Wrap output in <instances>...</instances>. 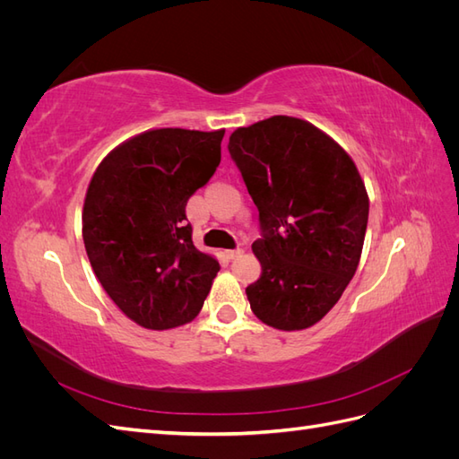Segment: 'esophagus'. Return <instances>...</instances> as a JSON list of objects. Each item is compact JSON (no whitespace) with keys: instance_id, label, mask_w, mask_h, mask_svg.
<instances>
[{"instance_id":"34e87169","label":"esophagus","mask_w":459,"mask_h":459,"mask_svg":"<svg viewBox=\"0 0 459 459\" xmlns=\"http://www.w3.org/2000/svg\"><path fill=\"white\" fill-rule=\"evenodd\" d=\"M243 253H245L243 248H233V251H226V256H228L230 260H235V258H239Z\"/></svg>"}]
</instances>
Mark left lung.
<instances>
[{"label":"left lung","mask_w":459,"mask_h":459,"mask_svg":"<svg viewBox=\"0 0 459 459\" xmlns=\"http://www.w3.org/2000/svg\"><path fill=\"white\" fill-rule=\"evenodd\" d=\"M228 151L258 208L253 251L260 280L247 287L258 319L307 329L341 299L362 255L369 201L346 151L310 122L272 117L230 135Z\"/></svg>","instance_id":"obj_1"}]
</instances>
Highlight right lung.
<instances>
[{"instance_id": "1", "label": "right lung", "mask_w": 459, "mask_h": 459, "mask_svg": "<svg viewBox=\"0 0 459 459\" xmlns=\"http://www.w3.org/2000/svg\"><path fill=\"white\" fill-rule=\"evenodd\" d=\"M224 130H151L110 151L91 178L82 233L97 280L147 329L195 317L220 264L193 245L186 204L220 164Z\"/></svg>"}]
</instances>
